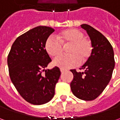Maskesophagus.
Returning a JSON list of instances; mask_svg holds the SVG:
<instances>
[{"label": "esophagus", "instance_id": "obj_1", "mask_svg": "<svg viewBox=\"0 0 120 120\" xmlns=\"http://www.w3.org/2000/svg\"><path fill=\"white\" fill-rule=\"evenodd\" d=\"M60 71H61V73H63V72L65 71V69H60Z\"/></svg>", "mask_w": 120, "mask_h": 120}]
</instances>
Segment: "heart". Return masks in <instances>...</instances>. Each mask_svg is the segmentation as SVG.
<instances>
[{"label": "heart", "mask_w": 120, "mask_h": 120, "mask_svg": "<svg viewBox=\"0 0 120 120\" xmlns=\"http://www.w3.org/2000/svg\"><path fill=\"white\" fill-rule=\"evenodd\" d=\"M58 39L52 36L45 41V48L49 55L53 57L59 55L63 52V45L70 44L67 51L70 54L63 55L55 58L53 65L63 69L76 66L87 60L92 53V45L90 40L84 37L83 33L76 29H68L62 30L57 35Z\"/></svg>", "instance_id": "b5f03b06"}]
</instances>
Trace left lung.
I'll return each mask as SVG.
<instances>
[{"label": "left lung", "instance_id": "left-lung-1", "mask_svg": "<svg viewBox=\"0 0 120 120\" xmlns=\"http://www.w3.org/2000/svg\"><path fill=\"white\" fill-rule=\"evenodd\" d=\"M90 37L92 53L87 61L80 68L83 72L71 69L73 79L70 86L72 93L77 98L91 101L96 99L109 83L115 67L113 47L100 32L90 25L83 24Z\"/></svg>", "mask_w": 120, "mask_h": 120}]
</instances>
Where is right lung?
<instances>
[{
  "mask_svg": "<svg viewBox=\"0 0 120 120\" xmlns=\"http://www.w3.org/2000/svg\"><path fill=\"white\" fill-rule=\"evenodd\" d=\"M55 30L39 26L17 37L8 53L9 75L15 88L29 103L42 105L51 100L61 71L55 67L42 71L51 59L45 48L46 39Z\"/></svg>",
  "mask_w": 120,
  "mask_h": 120,
  "instance_id": "add662e5",
  "label": "right lung"
}]
</instances>
